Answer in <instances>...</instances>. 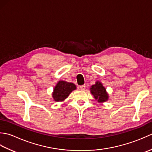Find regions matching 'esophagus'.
<instances>
[{
    "mask_svg": "<svg viewBox=\"0 0 152 152\" xmlns=\"http://www.w3.org/2000/svg\"><path fill=\"white\" fill-rule=\"evenodd\" d=\"M80 88L81 90H84L86 88V85H82V86H80Z\"/></svg>",
    "mask_w": 152,
    "mask_h": 152,
    "instance_id": "34e87169",
    "label": "esophagus"
}]
</instances>
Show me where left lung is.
I'll list each match as a JSON object with an SVG mask.
<instances>
[{"label":"left lung","mask_w":152,"mask_h":152,"mask_svg":"<svg viewBox=\"0 0 152 152\" xmlns=\"http://www.w3.org/2000/svg\"><path fill=\"white\" fill-rule=\"evenodd\" d=\"M91 93L94 96L96 100H97L98 102H102L107 101L108 99V93H106V89L102 86L101 82H96L95 85H93L91 88Z\"/></svg>","instance_id":"left-lung-1"}]
</instances>
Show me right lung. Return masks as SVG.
<instances>
[{"label":"right lung","instance_id":"add662e5","mask_svg":"<svg viewBox=\"0 0 152 152\" xmlns=\"http://www.w3.org/2000/svg\"><path fill=\"white\" fill-rule=\"evenodd\" d=\"M76 89V86L72 83L59 81L55 87L53 97L56 101H63L68 97V96L73 90Z\"/></svg>","mask_w":152,"mask_h":152}]
</instances>
